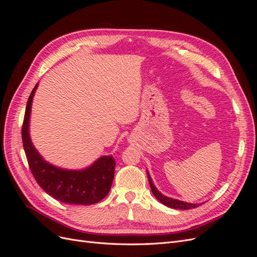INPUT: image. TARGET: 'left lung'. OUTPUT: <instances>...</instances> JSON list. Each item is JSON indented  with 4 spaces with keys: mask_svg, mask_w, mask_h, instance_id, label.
Masks as SVG:
<instances>
[{
    "mask_svg": "<svg viewBox=\"0 0 257 257\" xmlns=\"http://www.w3.org/2000/svg\"><path fill=\"white\" fill-rule=\"evenodd\" d=\"M147 176H148V180H149L150 183V188L151 191L153 193L154 197L159 199L163 205H165L169 208H173V209H180V210H188V209H192V208H196L201 204H191V203H185L183 200H179V199H174L172 197H167L165 195H163V194L155 188V185L153 184V181L151 179V176L149 174V172L147 170Z\"/></svg>",
    "mask_w": 257,
    "mask_h": 257,
    "instance_id": "left-lung-1",
    "label": "left lung"
}]
</instances>
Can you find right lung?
Here are the masks:
<instances>
[{"instance_id": "1", "label": "right lung", "mask_w": 257, "mask_h": 257, "mask_svg": "<svg viewBox=\"0 0 257 257\" xmlns=\"http://www.w3.org/2000/svg\"><path fill=\"white\" fill-rule=\"evenodd\" d=\"M38 87L29 96L22 125V143L29 167L41 188L59 201L71 205H93L110 191L115 162L112 155H103L83 169H65L54 166L36 150L30 137V115L33 97Z\"/></svg>"}]
</instances>
